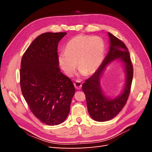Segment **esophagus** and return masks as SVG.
I'll list each match as a JSON object with an SVG mask.
<instances>
[{"label":"esophagus","instance_id":"34e87169","mask_svg":"<svg viewBox=\"0 0 152 152\" xmlns=\"http://www.w3.org/2000/svg\"><path fill=\"white\" fill-rule=\"evenodd\" d=\"M74 86L77 89H80L82 87V84L80 81H76L75 82H74Z\"/></svg>","mask_w":152,"mask_h":152}]
</instances>
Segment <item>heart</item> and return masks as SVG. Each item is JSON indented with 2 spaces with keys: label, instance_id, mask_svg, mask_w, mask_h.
Masks as SVG:
<instances>
[{
  "label": "heart",
  "instance_id": "heart-1",
  "mask_svg": "<svg viewBox=\"0 0 152 152\" xmlns=\"http://www.w3.org/2000/svg\"><path fill=\"white\" fill-rule=\"evenodd\" d=\"M105 51L103 40L98 36L79 35L73 37L66 45L65 53L59 55V63L66 75L71 76L77 68L90 76L98 70Z\"/></svg>",
  "mask_w": 152,
  "mask_h": 152
}]
</instances>
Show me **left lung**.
Instances as JSON below:
<instances>
[{
	"label": "left lung",
	"instance_id": "8db88e82",
	"mask_svg": "<svg viewBox=\"0 0 152 152\" xmlns=\"http://www.w3.org/2000/svg\"><path fill=\"white\" fill-rule=\"evenodd\" d=\"M110 50L93 75L82 85V91L86 95L87 110L94 120L104 122L115 117L127 103L130 94L133 77V66L129 52L122 40L108 32ZM119 58L125 66L126 82L122 94L114 99H110L103 94L100 86V77L104 68L112 61Z\"/></svg>",
	"mask_w": 152,
	"mask_h": 152
}]
</instances>
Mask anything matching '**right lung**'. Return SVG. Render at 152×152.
I'll list each match as a JSON object with an SVG mask.
<instances>
[{"label":"right lung","instance_id":"obj_1","mask_svg":"<svg viewBox=\"0 0 152 152\" xmlns=\"http://www.w3.org/2000/svg\"><path fill=\"white\" fill-rule=\"evenodd\" d=\"M66 34L40 35L27 48L21 61L22 94L35 117L49 126L65 121L75 92L71 79L59 67L58 44Z\"/></svg>","mask_w":152,"mask_h":152}]
</instances>
